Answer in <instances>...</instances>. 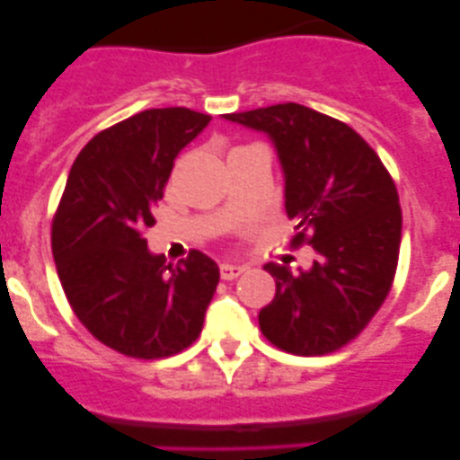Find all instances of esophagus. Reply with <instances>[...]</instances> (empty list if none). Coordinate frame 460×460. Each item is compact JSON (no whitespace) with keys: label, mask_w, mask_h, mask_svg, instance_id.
I'll use <instances>...</instances> for the list:
<instances>
[{"label":"esophagus","mask_w":460,"mask_h":460,"mask_svg":"<svg viewBox=\"0 0 460 460\" xmlns=\"http://www.w3.org/2000/svg\"><path fill=\"white\" fill-rule=\"evenodd\" d=\"M247 271V267L244 264H234V262H222L220 264V276L225 278V280H234V278H238L240 273Z\"/></svg>","instance_id":"obj_1"}]
</instances>
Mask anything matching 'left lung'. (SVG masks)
I'll return each instance as SVG.
<instances>
[{
	"label": "left lung",
	"instance_id": "8db88e82",
	"mask_svg": "<svg viewBox=\"0 0 460 460\" xmlns=\"http://www.w3.org/2000/svg\"><path fill=\"white\" fill-rule=\"evenodd\" d=\"M273 144L285 175L294 244H312V269L267 262L276 278L258 323L269 342L296 356L341 349L358 336L392 289L402 216L380 157L347 124L303 104L225 115Z\"/></svg>",
	"mask_w": 460,
	"mask_h": 460
}]
</instances>
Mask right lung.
I'll return each mask as SVG.
<instances>
[{"label": "right lung", "mask_w": 460, "mask_h": 460, "mask_svg": "<svg viewBox=\"0 0 460 460\" xmlns=\"http://www.w3.org/2000/svg\"><path fill=\"white\" fill-rule=\"evenodd\" d=\"M211 115L148 109L93 137L68 173L53 220V258L73 312L111 349L166 358L202 332L220 269L202 252L178 267L148 252L144 229L178 153Z\"/></svg>", "instance_id": "add662e5"}]
</instances>
